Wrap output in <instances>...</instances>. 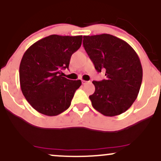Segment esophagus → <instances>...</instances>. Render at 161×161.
I'll return each instance as SVG.
<instances>
[{
	"mask_svg": "<svg viewBox=\"0 0 161 161\" xmlns=\"http://www.w3.org/2000/svg\"><path fill=\"white\" fill-rule=\"evenodd\" d=\"M82 82L83 85H85L86 83H87L88 82H87V81H86V80H82Z\"/></svg>",
	"mask_w": 161,
	"mask_h": 161,
	"instance_id": "34e87169",
	"label": "esophagus"
}]
</instances>
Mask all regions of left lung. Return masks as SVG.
I'll list each match as a JSON object with an SVG mask.
<instances>
[{
    "mask_svg": "<svg viewBox=\"0 0 161 161\" xmlns=\"http://www.w3.org/2000/svg\"><path fill=\"white\" fill-rule=\"evenodd\" d=\"M83 47L98 73L106 79L93 81L95 91L89 96L96 110L107 116L126 111L137 98L142 82L139 57L125 41L109 34L83 36Z\"/></svg>",
    "mask_w": 161,
    "mask_h": 161,
    "instance_id": "1",
    "label": "left lung"
}]
</instances>
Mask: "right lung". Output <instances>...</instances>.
Returning <instances> with one entry per match:
<instances>
[{
    "mask_svg": "<svg viewBox=\"0 0 161 161\" xmlns=\"http://www.w3.org/2000/svg\"><path fill=\"white\" fill-rule=\"evenodd\" d=\"M82 40V36L51 35L24 53L19 65L20 87L38 112L53 116L69 108L82 82L62 76L61 70L69 68L72 54L81 47Z\"/></svg>",
    "mask_w": 161,
    "mask_h": 161,
    "instance_id": "right-lung-1",
    "label": "right lung"
}]
</instances>
